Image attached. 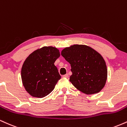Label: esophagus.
I'll use <instances>...</instances> for the list:
<instances>
[{
    "label": "esophagus",
    "mask_w": 127,
    "mask_h": 127,
    "mask_svg": "<svg viewBox=\"0 0 127 127\" xmlns=\"http://www.w3.org/2000/svg\"><path fill=\"white\" fill-rule=\"evenodd\" d=\"M63 78H68V75L67 73V74H65V75H63Z\"/></svg>",
    "instance_id": "1"
}]
</instances>
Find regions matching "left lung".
Wrapping results in <instances>:
<instances>
[{
    "label": "left lung",
    "instance_id": "obj_1",
    "mask_svg": "<svg viewBox=\"0 0 127 127\" xmlns=\"http://www.w3.org/2000/svg\"><path fill=\"white\" fill-rule=\"evenodd\" d=\"M62 55L71 65L70 81L86 94L98 93L105 85L107 70L105 61L96 51L86 45L65 48Z\"/></svg>",
    "mask_w": 127,
    "mask_h": 127
}]
</instances>
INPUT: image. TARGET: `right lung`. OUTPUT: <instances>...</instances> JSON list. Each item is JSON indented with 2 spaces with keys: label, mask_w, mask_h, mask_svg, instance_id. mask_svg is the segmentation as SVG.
<instances>
[{
  "label": "right lung",
  "mask_w": 127,
  "mask_h": 127,
  "mask_svg": "<svg viewBox=\"0 0 127 127\" xmlns=\"http://www.w3.org/2000/svg\"><path fill=\"white\" fill-rule=\"evenodd\" d=\"M60 55L56 48L45 46L32 52L26 60L21 79L26 90L32 96L42 98L53 91L61 78L54 65Z\"/></svg>",
  "instance_id": "1"
}]
</instances>
